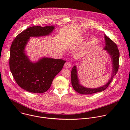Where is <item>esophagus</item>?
<instances>
[{
  "label": "esophagus",
  "instance_id": "1",
  "mask_svg": "<svg viewBox=\"0 0 130 130\" xmlns=\"http://www.w3.org/2000/svg\"><path fill=\"white\" fill-rule=\"evenodd\" d=\"M64 67H65V68H70V67H71V64H70V63H69V62H66L65 63V65H64Z\"/></svg>",
  "mask_w": 130,
  "mask_h": 130
}]
</instances>
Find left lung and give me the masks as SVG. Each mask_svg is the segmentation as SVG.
Here are the masks:
<instances>
[{
  "instance_id": "obj_1",
  "label": "left lung",
  "mask_w": 130,
  "mask_h": 130,
  "mask_svg": "<svg viewBox=\"0 0 130 130\" xmlns=\"http://www.w3.org/2000/svg\"><path fill=\"white\" fill-rule=\"evenodd\" d=\"M104 39L105 46L103 48L111 57L112 63V73L109 80L102 86L91 88H87L82 85L80 83L78 76V70L77 66L75 65L71 69V84L72 87L78 93L83 95H88L96 93L104 90L107 88L109 84L113 81V78L116 75L119 68V51L116 44L109 38L104 34Z\"/></svg>"
}]
</instances>
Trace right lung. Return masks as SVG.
<instances>
[{"label": "right lung", "instance_id": "add662e5", "mask_svg": "<svg viewBox=\"0 0 130 130\" xmlns=\"http://www.w3.org/2000/svg\"><path fill=\"white\" fill-rule=\"evenodd\" d=\"M54 28V26L28 28L18 34L12 43L10 69L17 84L24 90L33 93H43L46 91L66 62L62 59L47 57L32 62L25 52L30 37L49 35Z\"/></svg>", "mask_w": 130, "mask_h": 130}]
</instances>
